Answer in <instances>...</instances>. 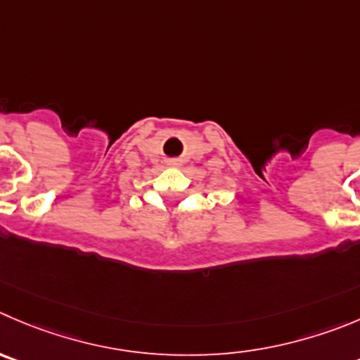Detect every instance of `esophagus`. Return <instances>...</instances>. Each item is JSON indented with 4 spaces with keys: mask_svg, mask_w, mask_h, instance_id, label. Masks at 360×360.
Here are the masks:
<instances>
[{
    "mask_svg": "<svg viewBox=\"0 0 360 360\" xmlns=\"http://www.w3.org/2000/svg\"><path fill=\"white\" fill-rule=\"evenodd\" d=\"M169 164H171V166H178V164H180V160L173 159V160H169Z\"/></svg>",
    "mask_w": 360,
    "mask_h": 360,
    "instance_id": "esophagus-1",
    "label": "esophagus"
}]
</instances>
